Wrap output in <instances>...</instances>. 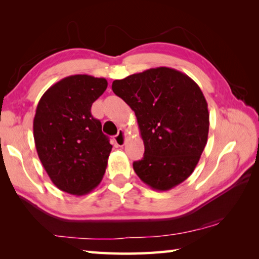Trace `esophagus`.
I'll return each instance as SVG.
<instances>
[{
    "label": "esophagus",
    "mask_w": 259,
    "mask_h": 259,
    "mask_svg": "<svg viewBox=\"0 0 259 259\" xmlns=\"http://www.w3.org/2000/svg\"><path fill=\"white\" fill-rule=\"evenodd\" d=\"M114 143H115L116 146H123L125 144V133L124 130L120 129L117 135L114 137Z\"/></svg>",
    "instance_id": "esophagus-1"
}]
</instances>
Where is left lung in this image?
I'll return each mask as SVG.
<instances>
[{"label":"left lung","mask_w":259,"mask_h":259,"mask_svg":"<svg viewBox=\"0 0 259 259\" xmlns=\"http://www.w3.org/2000/svg\"><path fill=\"white\" fill-rule=\"evenodd\" d=\"M137 117L145 153L134 170L146 185L169 191L194 171L207 145L208 104L200 87L177 69L156 67L112 83Z\"/></svg>","instance_id":"1"}]
</instances>
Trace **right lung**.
Wrapping results in <instances>:
<instances>
[{
    "instance_id": "right-lung-1",
    "label": "right lung",
    "mask_w": 259,
    "mask_h": 259,
    "mask_svg": "<svg viewBox=\"0 0 259 259\" xmlns=\"http://www.w3.org/2000/svg\"><path fill=\"white\" fill-rule=\"evenodd\" d=\"M107 88L104 77L71 75L55 83L37 104L33 121L37 155L51 182L73 195L102 182L112 145L91 106Z\"/></svg>"
}]
</instances>
